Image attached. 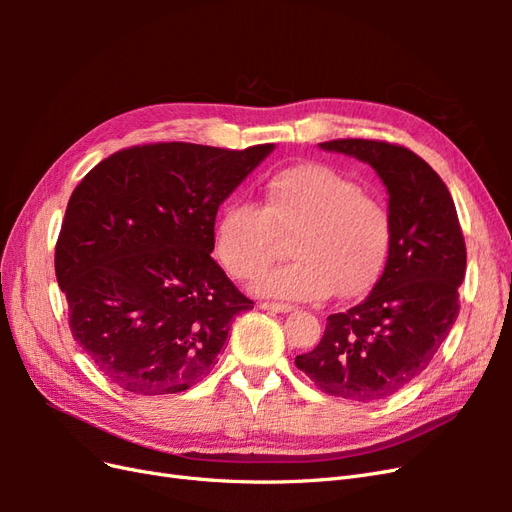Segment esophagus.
Here are the masks:
<instances>
[{
	"label": "esophagus",
	"instance_id": "1",
	"mask_svg": "<svg viewBox=\"0 0 512 512\" xmlns=\"http://www.w3.org/2000/svg\"><path fill=\"white\" fill-rule=\"evenodd\" d=\"M262 309H267V312H273V314H290L292 312V305L288 303H262L260 305Z\"/></svg>",
	"mask_w": 512,
	"mask_h": 512
}]
</instances>
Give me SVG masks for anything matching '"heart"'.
I'll list each match as a JSON object with an SVG mask.
<instances>
[{
    "instance_id": "1",
    "label": "heart",
    "mask_w": 512,
    "mask_h": 512,
    "mask_svg": "<svg viewBox=\"0 0 512 512\" xmlns=\"http://www.w3.org/2000/svg\"><path fill=\"white\" fill-rule=\"evenodd\" d=\"M260 207L228 200L213 222V254L235 277H252L288 237L290 262L262 271L252 290L262 297L322 301L337 288L359 297L378 282L391 250V218L359 183L320 162L284 166L260 185Z\"/></svg>"
}]
</instances>
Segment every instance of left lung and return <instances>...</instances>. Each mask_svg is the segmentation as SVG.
Instances as JSON below:
<instances>
[{"label":"left lung","instance_id":"8db88e82","mask_svg":"<svg viewBox=\"0 0 512 512\" xmlns=\"http://www.w3.org/2000/svg\"><path fill=\"white\" fill-rule=\"evenodd\" d=\"M318 147L376 170L389 192L391 250L367 299L331 314L320 344L294 363L322 393L369 404L425 371L451 333L466 243L451 192L410 149L365 138Z\"/></svg>","mask_w":512,"mask_h":512}]
</instances>
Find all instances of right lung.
I'll return each instance as SVG.
<instances>
[{
    "instance_id": "add662e5",
    "label": "right lung",
    "mask_w": 512,
    "mask_h": 512,
    "mask_svg": "<svg viewBox=\"0 0 512 512\" xmlns=\"http://www.w3.org/2000/svg\"><path fill=\"white\" fill-rule=\"evenodd\" d=\"M273 151L156 143L113 153L76 185L55 247L70 329L102 374L138 395L209 376L254 303L211 258L220 205Z\"/></svg>"
}]
</instances>
